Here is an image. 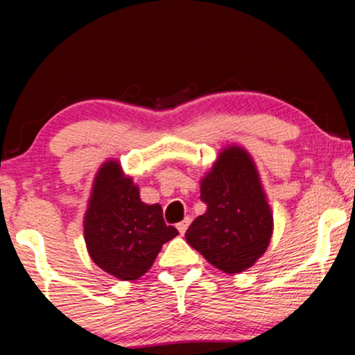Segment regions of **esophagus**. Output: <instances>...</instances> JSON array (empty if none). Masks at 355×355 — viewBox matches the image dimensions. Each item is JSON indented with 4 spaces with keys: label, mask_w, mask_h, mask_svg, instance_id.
<instances>
[{
    "label": "esophagus",
    "mask_w": 355,
    "mask_h": 355,
    "mask_svg": "<svg viewBox=\"0 0 355 355\" xmlns=\"http://www.w3.org/2000/svg\"><path fill=\"white\" fill-rule=\"evenodd\" d=\"M189 224H191V218H189V217H186L184 220L179 222V224L176 225V227H178V230H179V234L184 235V234H186V230H187V227H189Z\"/></svg>",
    "instance_id": "esophagus-1"
}]
</instances>
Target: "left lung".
<instances>
[{"label":"left lung","instance_id":"obj_1","mask_svg":"<svg viewBox=\"0 0 355 355\" xmlns=\"http://www.w3.org/2000/svg\"><path fill=\"white\" fill-rule=\"evenodd\" d=\"M207 211L192 222L186 240L209 263L224 273H240L268 248L273 214L252 156L227 146L200 181Z\"/></svg>","mask_w":355,"mask_h":355}]
</instances>
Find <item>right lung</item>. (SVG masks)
Masks as SVG:
<instances>
[{"label": "right lung", "instance_id": "right-lung-1", "mask_svg": "<svg viewBox=\"0 0 355 355\" xmlns=\"http://www.w3.org/2000/svg\"><path fill=\"white\" fill-rule=\"evenodd\" d=\"M178 235L159 204H144L118 161H105L95 176L84 217V239L95 265L121 282L143 277L163 243Z\"/></svg>", "mask_w": 355, "mask_h": 355}]
</instances>
